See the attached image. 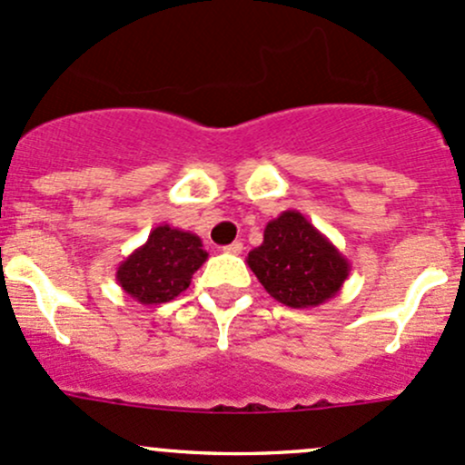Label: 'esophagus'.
<instances>
[{
    "label": "esophagus",
    "instance_id": "obj_1",
    "mask_svg": "<svg viewBox=\"0 0 465 465\" xmlns=\"http://www.w3.org/2000/svg\"><path fill=\"white\" fill-rule=\"evenodd\" d=\"M242 242H232V244H227V247H223V252L224 253H233V256H238V253H242Z\"/></svg>",
    "mask_w": 465,
    "mask_h": 465
}]
</instances>
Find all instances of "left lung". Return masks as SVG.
<instances>
[{"instance_id": "1", "label": "left lung", "mask_w": 465, "mask_h": 465, "mask_svg": "<svg viewBox=\"0 0 465 465\" xmlns=\"http://www.w3.org/2000/svg\"><path fill=\"white\" fill-rule=\"evenodd\" d=\"M247 264L264 291L291 309L329 302L351 273L340 249L295 209L267 223L262 244L249 252Z\"/></svg>"}]
</instances>
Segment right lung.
I'll use <instances>...</instances> for the list:
<instances>
[{
    "mask_svg": "<svg viewBox=\"0 0 465 465\" xmlns=\"http://www.w3.org/2000/svg\"><path fill=\"white\" fill-rule=\"evenodd\" d=\"M207 256L196 233L158 224L147 241L116 267V282L145 307L170 302L190 287L192 275Z\"/></svg>",
    "mask_w": 465,
    "mask_h": 465,
    "instance_id": "obj_1",
    "label": "right lung"
}]
</instances>
